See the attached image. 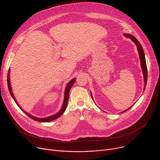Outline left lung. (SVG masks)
<instances>
[{
    "instance_id": "8db88e82",
    "label": "left lung",
    "mask_w": 160,
    "mask_h": 160,
    "mask_svg": "<svg viewBox=\"0 0 160 160\" xmlns=\"http://www.w3.org/2000/svg\"><path fill=\"white\" fill-rule=\"evenodd\" d=\"M123 35H125L127 38H130L132 40V41L135 43L137 48H138V52H139V59L141 60V68H142V73H143V75H144V89L146 88V83H147V80H148V70H147L146 61V58H145V55H144V50H143V49L142 48V45H141L140 42L138 40H137L136 38L134 37L132 35L128 34V33H124ZM90 94H91V97H92V93L90 92ZM132 106L131 107H130L128 109L122 111V112H125V111H128L129 109H130L132 107Z\"/></svg>"
}]
</instances>
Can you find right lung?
<instances>
[{
	"mask_svg": "<svg viewBox=\"0 0 160 160\" xmlns=\"http://www.w3.org/2000/svg\"><path fill=\"white\" fill-rule=\"evenodd\" d=\"M9 75H10V71L9 70L8 71V88H9V92H10V94L11 95L12 98H13L14 101H15V102L16 103V104L18 106V107L23 111L26 115L27 116H28L30 118H31L32 119L35 120V121H38V122H49L51 121H52L54 120H56L57 118H58L59 117H60L62 114L64 113V112L65 111L66 109V107H67V104H68V99H69V92H70V90L72 88V87L73 86V85L74 84L75 80H76V78H74L73 79H72V80L70 81V82L68 83V85H66V88H65V90H64V101H63V103H62V107H61V109L59 110V111L58 112H57L56 114H55V115H51L50 117H45V118H37V117H35L32 115H30V113L25 111L23 110V109H22L21 107L20 106V105H19V104L17 102V101L16 99H15V97L14 96V94L12 93V88H11V82H10V78H9Z\"/></svg>",
	"mask_w": 160,
	"mask_h": 160,
	"instance_id": "obj_1",
	"label": "right lung"
}]
</instances>
